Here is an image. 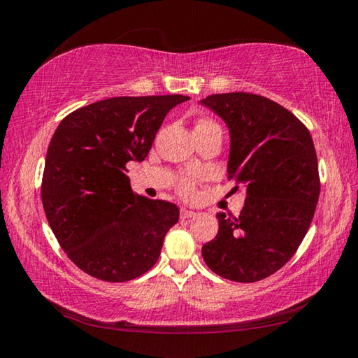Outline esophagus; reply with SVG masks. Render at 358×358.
Returning a JSON list of instances; mask_svg holds the SVG:
<instances>
[{
    "instance_id": "34e87169",
    "label": "esophagus",
    "mask_w": 358,
    "mask_h": 358,
    "mask_svg": "<svg viewBox=\"0 0 358 358\" xmlns=\"http://www.w3.org/2000/svg\"><path fill=\"white\" fill-rule=\"evenodd\" d=\"M180 215H181V217H183V220H187V217H194V216H196L197 213H196V211H192V210H187V208H181V211H180Z\"/></svg>"
}]
</instances>
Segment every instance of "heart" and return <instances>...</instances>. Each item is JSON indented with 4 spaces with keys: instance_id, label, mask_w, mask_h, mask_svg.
<instances>
[{
    "instance_id": "b5f03b06",
    "label": "heart",
    "mask_w": 358,
    "mask_h": 358,
    "mask_svg": "<svg viewBox=\"0 0 358 358\" xmlns=\"http://www.w3.org/2000/svg\"><path fill=\"white\" fill-rule=\"evenodd\" d=\"M216 128H220V124L215 123L213 120L202 117L196 121V124H194V132H205V131H211ZM178 187H180V191L185 194V196H189V194H192V191H194V185L189 178L181 180Z\"/></svg>"
}]
</instances>
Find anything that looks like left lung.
I'll return each mask as SVG.
<instances>
[{
  "label": "left lung",
  "instance_id": "8db88e82",
  "mask_svg": "<svg viewBox=\"0 0 358 358\" xmlns=\"http://www.w3.org/2000/svg\"><path fill=\"white\" fill-rule=\"evenodd\" d=\"M201 102L226 121L227 177L246 186L240 216L216 215L220 230L202 256L226 280L256 282L289 262L311 226L320 192L316 150L306 126L264 96L222 93Z\"/></svg>",
  "mask_w": 358,
  "mask_h": 358
}]
</instances>
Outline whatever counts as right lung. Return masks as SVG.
I'll list each match as a JSON object with an SVG mask.
<instances>
[{
  "instance_id": "1",
  "label": "right lung",
  "mask_w": 358,
  "mask_h": 358,
  "mask_svg": "<svg viewBox=\"0 0 358 358\" xmlns=\"http://www.w3.org/2000/svg\"><path fill=\"white\" fill-rule=\"evenodd\" d=\"M183 94L120 96L77 108L48 145L41 197L59 246L78 268L108 282L141 276L159 259L180 210L132 192L131 161H143Z\"/></svg>"
}]
</instances>
